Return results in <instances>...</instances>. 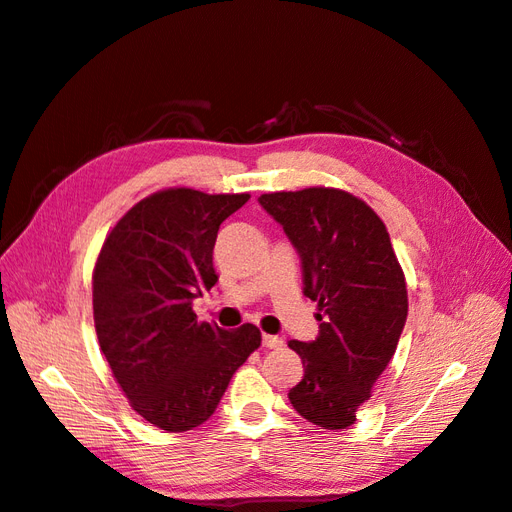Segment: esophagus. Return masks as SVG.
<instances>
[{
    "label": "esophagus",
    "mask_w": 512,
    "mask_h": 512,
    "mask_svg": "<svg viewBox=\"0 0 512 512\" xmlns=\"http://www.w3.org/2000/svg\"><path fill=\"white\" fill-rule=\"evenodd\" d=\"M282 342H284V340H282L280 336H269V334L262 336V344H265L267 349H280Z\"/></svg>",
    "instance_id": "34e87169"
}]
</instances>
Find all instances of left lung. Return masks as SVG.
<instances>
[{
  "label": "left lung",
  "mask_w": 512,
  "mask_h": 512,
  "mask_svg": "<svg viewBox=\"0 0 512 512\" xmlns=\"http://www.w3.org/2000/svg\"><path fill=\"white\" fill-rule=\"evenodd\" d=\"M258 202L297 247L303 295L316 301L321 321L316 340L288 342L303 362L288 400L316 426L347 428L407 321V282L390 232L364 200L336 187L262 193Z\"/></svg>",
  "instance_id": "obj_1"
}]
</instances>
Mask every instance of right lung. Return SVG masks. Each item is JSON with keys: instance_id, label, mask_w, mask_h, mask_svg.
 Returning a JSON list of instances; mask_svg holds the SVG:
<instances>
[{"instance_id": "obj_1", "label": "right lung", "mask_w": 512, "mask_h": 512, "mask_svg": "<svg viewBox=\"0 0 512 512\" xmlns=\"http://www.w3.org/2000/svg\"><path fill=\"white\" fill-rule=\"evenodd\" d=\"M250 193L170 187L150 193L107 232L92 271L101 351L131 407L183 433L213 416L228 383L260 347V329L198 321L193 299L217 282L213 247Z\"/></svg>"}]
</instances>
